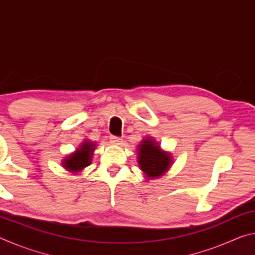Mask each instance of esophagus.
I'll list each match as a JSON object with an SVG mask.
<instances>
[{"mask_svg": "<svg viewBox=\"0 0 255 255\" xmlns=\"http://www.w3.org/2000/svg\"><path fill=\"white\" fill-rule=\"evenodd\" d=\"M110 141L112 144H116V145H120L123 143V139L122 138H119V137H116V136H111L110 137Z\"/></svg>", "mask_w": 255, "mask_h": 255, "instance_id": "1", "label": "esophagus"}]
</instances>
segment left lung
<instances>
[{
  "mask_svg": "<svg viewBox=\"0 0 255 255\" xmlns=\"http://www.w3.org/2000/svg\"><path fill=\"white\" fill-rule=\"evenodd\" d=\"M138 164L146 175V180L159 178L170 169L172 156L162 150L159 145L147 137L138 145Z\"/></svg>",
  "mask_w": 255,
  "mask_h": 255,
  "instance_id": "1",
  "label": "left lung"
}]
</instances>
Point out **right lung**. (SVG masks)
<instances>
[{"label": "right lung", "mask_w": 255, "mask_h": 255, "mask_svg": "<svg viewBox=\"0 0 255 255\" xmlns=\"http://www.w3.org/2000/svg\"><path fill=\"white\" fill-rule=\"evenodd\" d=\"M96 148V144L90 140H85L82 143V145L77 148L74 153L64 159L63 166L65 167L67 171H71L72 173H77L81 172L86 166H89L92 162V155Z\"/></svg>", "instance_id": "1"}]
</instances>
